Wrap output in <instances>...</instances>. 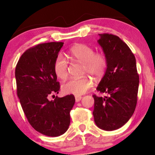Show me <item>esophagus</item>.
Segmentation results:
<instances>
[{
    "label": "esophagus",
    "instance_id": "esophagus-1",
    "mask_svg": "<svg viewBox=\"0 0 155 155\" xmlns=\"http://www.w3.org/2000/svg\"><path fill=\"white\" fill-rule=\"evenodd\" d=\"M81 96H78V95H76V96H75L76 102H79V101H81Z\"/></svg>",
    "mask_w": 155,
    "mask_h": 155
}]
</instances>
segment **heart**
<instances>
[{"label": "heart", "instance_id": "obj_1", "mask_svg": "<svg viewBox=\"0 0 155 155\" xmlns=\"http://www.w3.org/2000/svg\"><path fill=\"white\" fill-rule=\"evenodd\" d=\"M69 55L75 60L84 63V73L93 76L96 80L104 75L107 68V59L105 54L95 52L91 47L84 44H77L69 49ZM55 76L60 79H65L68 76V63L63 55L59 54L53 64ZM93 86L90 78L71 79L62 85V90L66 94L81 95Z\"/></svg>", "mask_w": 155, "mask_h": 155}]
</instances>
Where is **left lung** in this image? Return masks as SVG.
Listing matches in <instances>:
<instances>
[{
    "label": "left lung",
    "mask_w": 155,
    "mask_h": 155,
    "mask_svg": "<svg viewBox=\"0 0 155 155\" xmlns=\"http://www.w3.org/2000/svg\"><path fill=\"white\" fill-rule=\"evenodd\" d=\"M97 43L107 59V68L97 90L108 96L92 95L96 125L104 130L120 128L133 116L137 104L139 76L134 54L118 36L99 34Z\"/></svg>",
    "instance_id": "1"
}]
</instances>
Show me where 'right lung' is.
Listing matches in <instances>:
<instances>
[{
  "label": "right lung",
  "instance_id": "add662e5",
  "mask_svg": "<svg viewBox=\"0 0 155 155\" xmlns=\"http://www.w3.org/2000/svg\"><path fill=\"white\" fill-rule=\"evenodd\" d=\"M63 44L44 43L28 49L15 69L17 96L28 122L35 130L51 137L66 132L75 104L74 95L49 100L60 90L53 64Z\"/></svg>",
  "mask_w": 155,
  "mask_h": 155
}]
</instances>
